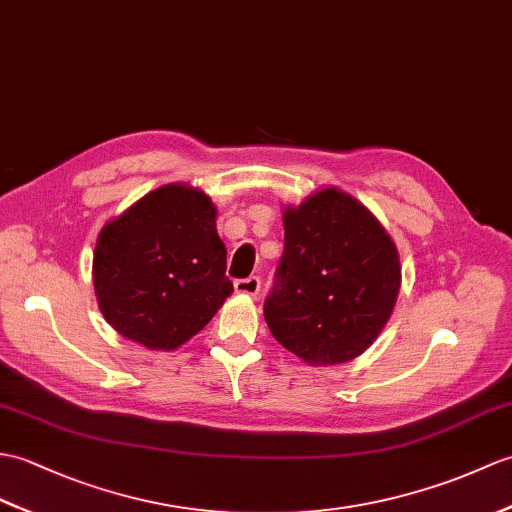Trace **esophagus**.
<instances>
[{
	"instance_id": "34e87169",
	"label": "esophagus",
	"mask_w": 512,
	"mask_h": 512,
	"mask_svg": "<svg viewBox=\"0 0 512 512\" xmlns=\"http://www.w3.org/2000/svg\"><path fill=\"white\" fill-rule=\"evenodd\" d=\"M235 292L237 294H246V296H255L259 292V279L257 277L237 279L235 281Z\"/></svg>"
}]
</instances>
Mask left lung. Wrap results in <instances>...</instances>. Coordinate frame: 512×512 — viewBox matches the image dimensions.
<instances>
[{
    "mask_svg": "<svg viewBox=\"0 0 512 512\" xmlns=\"http://www.w3.org/2000/svg\"><path fill=\"white\" fill-rule=\"evenodd\" d=\"M285 248L264 318L310 366L362 355L382 334L401 288L399 251L358 198L323 187L283 207Z\"/></svg>",
    "mask_w": 512,
    "mask_h": 512,
    "instance_id": "left-lung-1",
    "label": "left lung"
}]
</instances>
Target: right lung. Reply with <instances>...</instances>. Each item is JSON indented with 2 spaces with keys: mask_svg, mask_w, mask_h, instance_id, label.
Listing matches in <instances>:
<instances>
[{
  "mask_svg": "<svg viewBox=\"0 0 512 512\" xmlns=\"http://www.w3.org/2000/svg\"><path fill=\"white\" fill-rule=\"evenodd\" d=\"M216 218L202 189L170 183L104 224L93 288L117 334L150 351H174L209 323L233 292Z\"/></svg>",
  "mask_w": 512,
  "mask_h": 512,
  "instance_id": "add662e5",
  "label": "right lung"
}]
</instances>
